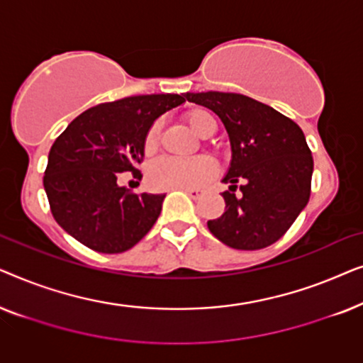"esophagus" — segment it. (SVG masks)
Instances as JSON below:
<instances>
[{"label": "esophagus", "mask_w": 363, "mask_h": 363, "mask_svg": "<svg viewBox=\"0 0 363 363\" xmlns=\"http://www.w3.org/2000/svg\"><path fill=\"white\" fill-rule=\"evenodd\" d=\"M182 191H185L186 195H190L191 198H198L201 195V191L198 188H182Z\"/></svg>", "instance_id": "34e87169"}]
</instances>
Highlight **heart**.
<instances>
[{"label": "heart", "instance_id": "obj_1", "mask_svg": "<svg viewBox=\"0 0 363 363\" xmlns=\"http://www.w3.org/2000/svg\"><path fill=\"white\" fill-rule=\"evenodd\" d=\"M185 122L196 135L210 137L216 130V121L208 111L191 108L185 112ZM160 140V125L153 123L143 138V148L147 153L157 150ZM216 173V165L210 157H195L182 160V158L163 157L148 167L147 183L153 190H182V188H196L211 180Z\"/></svg>", "mask_w": 363, "mask_h": 363}]
</instances>
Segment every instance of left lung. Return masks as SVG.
Masks as SVG:
<instances>
[{
  "label": "left lung",
  "mask_w": 363,
  "mask_h": 363,
  "mask_svg": "<svg viewBox=\"0 0 363 363\" xmlns=\"http://www.w3.org/2000/svg\"><path fill=\"white\" fill-rule=\"evenodd\" d=\"M185 97L215 112L231 142V167L223 178L231 183L223 193L225 213L208 221V230L235 250L271 246L309 201L314 160L304 132L289 117L242 94L186 92Z\"/></svg>",
  "instance_id": "1"
}]
</instances>
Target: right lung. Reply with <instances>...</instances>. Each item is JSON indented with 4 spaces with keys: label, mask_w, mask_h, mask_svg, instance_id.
<instances>
[{
    "label": "right lung",
    "mask_w": 363,
    "mask_h": 363,
    "mask_svg": "<svg viewBox=\"0 0 363 363\" xmlns=\"http://www.w3.org/2000/svg\"><path fill=\"white\" fill-rule=\"evenodd\" d=\"M185 102L178 94L99 104L69 123L49 150L44 190L57 225L84 246L117 255L152 230L165 195L117 185L123 172L142 178L143 138L153 121Z\"/></svg>",
    "instance_id": "right-lung-1"
}]
</instances>
